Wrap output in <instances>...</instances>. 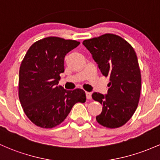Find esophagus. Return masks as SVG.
Wrapping results in <instances>:
<instances>
[{
	"label": "esophagus",
	"instance_id": "1",
	"mask_svg": "<svg viewBox=\"0 0 160 160\" xmlns=\"http://www.w3.org/2000/svg\"><path fill=\"white\" fill-rule=\"evenodd\" d=\"M86 96H87V99H90L92 98V94H91V92H86Z\"/></svg>",
	"mask_w": 160,
	"mask_h": 160
}]
</instances>
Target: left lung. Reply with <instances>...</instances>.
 Masks as SVG:
<instances>
[{"mask_svg": "<svg viewBox=\"0 0 160 160\" xmlns=\"http://www.w3.org/2000/svg\"><path fill=\"white\" fill-rule=\"evenodd\" d=\"M83 45L103 76L109 77L108 93L92 95L103 106L96 121L108 128L122 127L134 115L140 96L141 74L134 48L124 38L110 33L84 40Z\"/></svg>", "mask_w": 160, "mask_h": 160, "instance_id": "obj_1", "label": "left lung"}]
</instances>
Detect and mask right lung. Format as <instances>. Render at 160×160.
Here are the masks:
<instances>
[{"mask_svg":"<svg viewBox=\"0 0 160 160\" xmlns=\"http://www.w3.org/2000/svg\"><path fill=\"white\" fill-rule=\"evenodd\" d=\"M80 42L47 37L31 45L19 73V99L26 116L42 128H52L64 121L73 106L85 102L81 89L66 90L58 86L64 71V57Z\"/></svg>","mask_w":160,"mask_h":160,"instance_id":"right-lung-1","label":"right lung"}]
</instances>
